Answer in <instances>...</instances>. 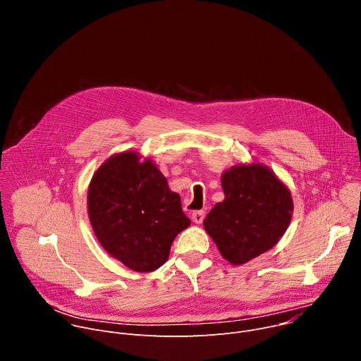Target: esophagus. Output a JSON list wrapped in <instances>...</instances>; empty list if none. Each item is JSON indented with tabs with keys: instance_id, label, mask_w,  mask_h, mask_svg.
<instances>
[{
	"instance_id": "1",
	"label": "esophagus",
	"mask_w": 361,
	"mask_h": 361,
	"mask_svg": "<svg viewBox=\"0 0 361 361\" xmlns=\"http://www.w3.org/2000/svg\"><path fill=\"white\" fill-rule=\"evenodd\" d=\"M204 212H194L192 214H191V220L195 223V224H201L202 223V220H204Z\"/></svg>"
}]
</instances>
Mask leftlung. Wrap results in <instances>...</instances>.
Wrapping results in <instances>:
<instances>
[{"mask_svg": "<svg viewBox=\"0 0 361 361\" xmlns=\"http://www.w3.org/2000/svg\"><path fill=\"white\" fill-rule=\"evenodd\" d=\"M224 200L204 220L220 254L241 266L273 248L287 231L293 197L276 173L262 163L238 164L221 174Z\"/></svg>", "mask_w": 361, "mask_h": 361, "instance_id": "left-lung-1", "label": "left lung"}]
</instances>
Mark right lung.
I'll use <instances>...</instances> for the list:
<instances>
[{
  "instance_id": "obj_1",
  "label": "right lung",
  "mask_w": 361,
  "mask_h": 361,
  "mask_svg": "<svg viewBox=\"0 0 361 361\" xmlns=\"http://www.w3.org/2000/svg\"><path fill=\"white\" fill-rule=\"evenodd\" d=\"M87 209L101 247L138 273L161 267L177 234L191 224L156 163L137 151L117 152L97 169Z\"/></svg>"
}]
</instances>
